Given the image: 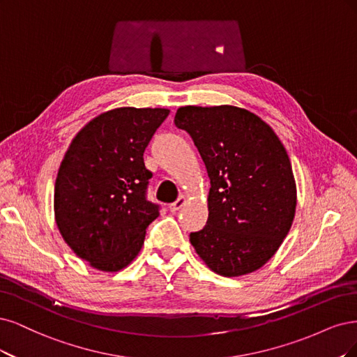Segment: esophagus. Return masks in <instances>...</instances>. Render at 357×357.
<instances>
[{
    "mask_svg": "<svg viewBox=\"0 0 357 357\" xmlns=\"http://www.w3.org/2000/svg\"><path fill=\"white\" fill-rule=\"evenodd\" d=\"M185 203H187V197H185V195H181L178 200H175L174 203L169 204V209H170V212H178Z\"/></svg>",
    "mask_w": 357,
    "mask_h": 357,
    "instance_id": "obj_1",
    "label": "esophagus"
}]
</instances>
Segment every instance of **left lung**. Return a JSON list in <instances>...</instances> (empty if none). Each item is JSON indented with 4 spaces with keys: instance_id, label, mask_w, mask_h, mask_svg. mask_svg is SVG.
<instances>
[{
    "instance_id": "8db88e82",
    "label": "left lung",
    "mask_w": 357,
    "mask_h": 357,
    "mask_svg": "<svg viewBox=\"0 0 357 357\" xmlns=\"http://www.w3.org/2000/svg\"><path fill=\"white\" fill-rule=\"evenodd\" d=\"M175 124L192 137L211 179L208 222L190 234L191 245L224 278L261 268L295 216L296 185L283 144L254 112L231 105L181 107Z\"/></svg>"
}]
</instances>
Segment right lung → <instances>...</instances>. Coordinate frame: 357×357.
I'll return each instance as SVG.
<instances>
[{"label": "right lung", "instance_id": "right-lung-1", "mask_svg": "<svg viewBox=\"0 0 357 357\" xmlns=\"http://www.w3.org/2000/svg\"><path fill=\"white\" fill-rule=\"evenodd\" d=\"M169 109L116 108L77 133L54 183L56 225L75 255L119 271L139 254L158 204L146 200L153 174L144 151Z\"/></svg>", "mask_w": 357, "mask_h": 357}]
</instances>
